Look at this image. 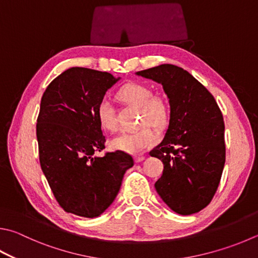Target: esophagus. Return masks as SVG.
Masks as SVG:
<instances>
[{
  "label": "esophagus",
  "instance_id": "obj_1",
  "mask_svg": "<svg viewBox=\"0 0 258 258\" xmlns=\"http://www.w3.org/2000/svg\"><path fill=\"white\" fill-rule=\"evenodd\" d=\"M135 162H142L144 159H145V157H143V156H135Z\"/></svg>",
  "mask_w": 258,
  "mask_h": 258
}]
</instances>
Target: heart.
I'll return each mask as SVG.
<instances>
[{"instance_id": "1", "label": "heart", "mask_w": 258, "mask_h": 258, "mask_svg": "<svg viewBox=\"0 0 258 258\" xmlns=\"http://www.w3.org/2000/svg\"><path fill=\"white\" fill-rule=\"evenodd\" d=\"M117 96L126 104L139 107V124L144 126L133 132L121 133L111 140V148L127 153H141L158 141L157 134L148 125L151 124L159 127L165 124L168 117L167 101L160 95H152L150 87L143 83L126 84L118 91ZM97 115L102 128L109 132H115L118 128L115 108L110 101L101 100L98 106Z\"/></svg>"}]
</instances>
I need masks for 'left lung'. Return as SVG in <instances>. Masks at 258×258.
<instances>
[{"label":"left lung","instance_id":"8db88e82","mask_svg":"<svg viewBox=\"0 0 258 258\" xmlns=\"http://www.w3.org/2000/svg\"><path fill=\"white\" fill-rule=\"evenodd\" d=\"M138 76L162 84L169 99V126L162 142L150 151L163 172L156 189L168 207L189 215L208 207L226 162L224 121L214 97L184 69L161 64Z\"/></svg>","mask_w":258,"mask_h":258}]
</instances>
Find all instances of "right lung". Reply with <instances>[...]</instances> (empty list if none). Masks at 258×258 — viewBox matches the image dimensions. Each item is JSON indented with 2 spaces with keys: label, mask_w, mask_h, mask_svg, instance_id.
Masks as SVG:
<instances>
[{
  "label": "right lung",
  "mask_w": 258,
  "mask_h": 258,
  "mask_svg": "<svg viewBox=\"0 0 258 258\" xmlns=\"http://www.w3.org/2000/svg\"><path fill=\"white\" fill-rule=\"evenodd\" d=\"M117 80L108 72L71 68L55 78L41 97L36 125L40 167L55 200L68 213L100 215L134 165L132 156L120 150L93 157L106 142L98 106Z\"/></svg>",
  "instance_id": "obj_1"
}]
</instances>
